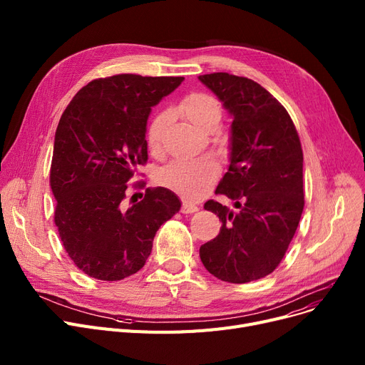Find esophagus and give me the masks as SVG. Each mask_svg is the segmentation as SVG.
I'll use <instances>...</instances> for the list:
<instances>
[{"label": "esophagus", "mask_w": 365, "mask_h": 365, "mask_svg": "<svg viewBox=\"0 0 365 365\" xmlns=\"http://www.w3.org/2000/svg\"><path fill=\"white\" fill-rule=\"evenodd\" d=\"M180 212H182L183 215H189V213H195V212H198V205H195V204H192V202H187V201H185V202L182 204V208H180Z\"/></svg>", "instance_id": "34e87169"}]
</instances>
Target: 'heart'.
I'll list each match as a JSON object with an SVG mask.
<instances>
[{
    "label": "heart",
    "instance_id": "b5f03b06",
    "mask_svg": "<svg viewBox=\"0 0 365 365\" xmlns=\"http://www.w3.org/2000/svg\"><path fill=\"white\" fill-rule=\"evenodd\" d=\"M183 117L197 128L207 131L208 127L219 124L222 108L219 102L207 93L194 91L187 94L179 106ZM170 121V112L163 110L153 117L146 130V140L150 150L161 148L165 127ZM220 167L213 160L175 161L158 173V183L171 189L186 200H200L216 183Z\"/></svg>",
    "mask_w": 365,
    "mask_h": 365
}]
</instances>
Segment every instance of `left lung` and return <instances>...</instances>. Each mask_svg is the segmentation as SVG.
Masks as SVG:
<instances>
[{"label":"left lung","instance_id":"1","mask_svg":"<svg viewBox=\"0 0 365 365\" xmlns=\"http://www.w3.org/2000/svg\"><path fill=\"white\" fill-rule=\"evenodd\" d=\"M231 113V158L215 200L204 208L219 216V235L200 257L216 278L244 284L275 271L289 248L304 205L303 152L289 112L256 81L227 72L198 76Z\"/></svg>","mask_w":365,"mask_h":365}]
</instances>
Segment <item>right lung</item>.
<instances>
[{
    "instance_id": "right-lung-1",
    "label": "right lung",
    "mask_w": 365,
    "mask_h": 365,
    "mask_svg": "<svg viewBox=\"0 0 365 365\" xmlns=\"http://www.w3.org/2000/svg\"><path fill=\"white\" fill-rule=\"evenodd\" d=\"M183 80L134 73L93 80L62 113L50 168L54 223L68 256L91 278L120 281L140 271L160 226L180 210L165 187H148L130 207L124 200L128 180L148 161L150 108Z\"/></svg>"
}]
</instances>
